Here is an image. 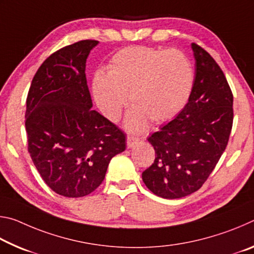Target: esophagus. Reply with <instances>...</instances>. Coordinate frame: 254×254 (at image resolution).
I'll use <instances>...</instances> for the list:
<instances>
[{
  "label": "esophagus",
  "mask_w": 254,
  "mask_h": 254,
  "mask_svg": "<svg viewBox=\"0 0 254 254\" xmlns=\"http://www.w3.org/2000/svg\"><path fill=\"white\" fill-rule=\"evenodd\" d=\"M139 137H136V136H133V135H127V145L128 148H132V147H134V145L139 142Z\"/></svg>",
  "instance_id": "obj_1"
}]
</instances>
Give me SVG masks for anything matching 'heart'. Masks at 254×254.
<instances>
[{
	"label": "heart",
	"mask_w": 254,
	"mask_h": 254,
	"mask_svg": "<svg viewBox=\"0 0 254 254\" xmlns=\"http://www.w3.org/2000/svg\"><path fill=\"white\" fill-rule=\"evenodd\" d=\"M194 86V68L177 50L154 49L144 46L127 47L111 59L109 72L93 77V96L98 109L111 122L121 118L127 105L124 127L140 132L153 123L170 121L189 101Z\"/></svg>",
	"instance_id": "obj_1"
}]
</instances>
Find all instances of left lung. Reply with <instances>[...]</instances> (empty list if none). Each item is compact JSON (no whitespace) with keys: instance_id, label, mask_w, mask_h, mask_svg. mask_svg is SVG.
Wrapping results in <instances>:
<instances>
[{"instance_id":"1","label":"left lung","mask_w":254,"mask_h":254,"mask_svg":"<svg viewBox=\"0 0 254 254\" xmlns=\"http://www.w3.org/2000/svg\"><path fill=\"white\" fill-rule=\"evenodd\" d=\"M195 79L189 101L173 121L148 137L156 159L142 173L154 195L182 198L201 187L229 142L233 95L220 66L207 51L191 44Z\"/></svg>"}]
</instances>
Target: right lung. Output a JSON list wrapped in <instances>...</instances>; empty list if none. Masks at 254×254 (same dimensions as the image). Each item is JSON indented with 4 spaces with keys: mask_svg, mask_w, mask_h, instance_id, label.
Here are the masks:
<instances>
[{
    "mask_svg": "<svg viewBox=\"0 0 254 254\" xmlns=\"http://www.w3.org/2000/svg\"><path fill=\"white\" fill-rule=\"evenodd\" d=\"M96 40L49 56L27 97L28 150L44 182L57 194L83 197L100 186L111 159L126 150V134L97 111L86 80V60Z\"/></svg>",
    "mask_w": 254,
    "mask_h": 254,
    "instance_id": "1",
    "label": "right lung"
}]
</instances>
